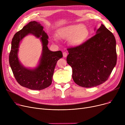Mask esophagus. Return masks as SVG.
I'll return each mask as SVG.
<instances>
[{
  "label": "esophagus",
  "mask_w": 125,
  "mask_h": 125,
  "mask_svg": "<svg viewBox=\"0 0 125 125\" xmlns=\"http://www.w3.org/2000/svg\"><path fill=\"white\" fill-rule=\"evenodd\" d=\"M63 56L64 57H66L67 56V53L66 52H63Z\"/></svg>",
  "instance_id": "1"
}]
</instances>
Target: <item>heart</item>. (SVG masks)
Segmentation results:
<instances>
[{"label":"heart","mask_w":125,"mask_h":125,"mask_svg":"<svg viewBox=\"0 0 125 125\" xmlns=\"http://www.w3.org/2000/svg\"><path fill=\"white\" fill-rule=\"evenodd\" d=\"M89 35L87 27L82 24L70 25L60 28L58 31L57 35L63 39H69V42L73 46H78L86 40ZM56 39V37H54Z\"/></svg>","instance_id":"b5f03b06"}]
</instances>
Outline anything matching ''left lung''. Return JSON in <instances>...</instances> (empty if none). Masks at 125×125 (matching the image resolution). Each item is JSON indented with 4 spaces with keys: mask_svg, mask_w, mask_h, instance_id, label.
Wrapping results in <instances>:
<instances>
[{
    "mask_svg": "<svg viewBox=\"0 0 125 125\" xmlns=\"http://www.w3.org/2000/svg\"><path fill=\"white\" fill-rule=\"evenodd\" d=\"M83 43L67 49V62L73 69L74 82L84 88L96 87L106 82L115 67L117 55L114 34L104 25Z\"/></svg>",
    "mask_w": 125,
    "mask_h": 125,
    "instance_id": "8db88e82",
    "label": "left lung"
}]
</instances>
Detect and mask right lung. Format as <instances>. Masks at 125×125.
Segmentation results:
<instances>
[{
	"mask_svg": "<svg viewBox=\"0 0 125 125\" xmlns=\"http://www.w3.org/2000/svg\"><path fill=\"white\" fill-rule=\"evenodd\" d=\"M43 29V27L39 22H30L16 33L11 41L9 56L10 66L17 82L21 86L30 90H41L50 86L57 62L63 57L61 51L52 52L49 49V36ZM28 34L40 39L43 46L39 64L33 69L23 66L18 58L19 44Z\"/></svg>",
	"mask_w": 125,
	"mask_h": 125,
	"instance_id": "obj_1",
	"label": "right lung"
}]
</instances>
